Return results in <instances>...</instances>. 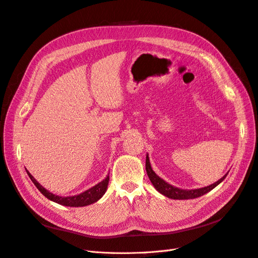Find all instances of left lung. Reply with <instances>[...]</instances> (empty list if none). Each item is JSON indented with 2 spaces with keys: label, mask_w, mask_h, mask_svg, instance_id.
<instances>
[{
  "label": "left lung",
  "mask_w": 258,
  "mask_h": 258,
  "mask_svg": "<svg viewBox=\"0 0 258 258\" xmlns=\"http://www.w3.org/2000/svg\"><path fill=\"white\" fill-rule=\"evenodd\" d=\"M145 169L148 177H150L152 184L155 186V188L157 189L160 194L165 195L166 197L171 198V199H178V200H183V199H194V198H198L202 195H205L209 192L210 190H212L214 187H216L218 184H220L223 179L227 176V174L224 175L221 179H218L217 182H215L212 185H209L207 187H202V188L198 189H191V190H184V189H179L176 188V187H173L172 185L168 184L167 182L163 181L162 178H160L157 174H156L150 163V159H148V155L146 156V163H145Z\"/></svg>",
  "instance_id": "8db88e82"
}]
</instances>
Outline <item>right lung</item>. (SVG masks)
<instances>
[{
    "mask_svg": "<svg viewBox=\"0 0 258 258\" xmlns=\"http://www.w3.org/2000/svg\"><path fill=\"white\" fill-rule=\"evenodd\" d=\"M27 173L30 176L31 181H32L34 183V185L37 187V189L40 190L46 198H48L49 200H51L53 202H57V204H59V205L67 206V207H85V206H89V205L93 204V202L98 201L106 191L108 181H110V177L107 176L105 179H103L102 182H100L96 186H93L92 188L86 190L80 195H77V196L60 197V196H56V195L49 192L48 190H46L44 187L38 184L36 179L29 173V171H27Z\"/></svg>",
    "mask_w": 258,
    "mask_h": 258,
    "instance_id": "1",
    "label": "right lung"
}]
</instances>
